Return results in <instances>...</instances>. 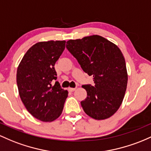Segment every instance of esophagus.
Masks as SVG:
<instances>
[{
	"label": "esophagus",
	"mask_w": 151,
	"mask_h": 151,
	"mask_svg": "<svg viewBox=\"0 0 151 151\" xmlns=\"http://www.w3.org/2000/svg\"><path fill=\"white\" fill-rule=\"evenodd\" d=\"M76 89H77L76 87H75V88H71V87H69V88L68 89H69V91H70V92H74V90H76Z\"/></svg>",
	"instance_id": "esophagus-1"
}]
</instances>
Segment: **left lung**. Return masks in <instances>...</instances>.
I'll use <instances>...</instances> for the list:
<instances>
[{"mask_svg": "<svg viewBox=\"0 0 151 151\" xmlns=\"http://www.w3.org/2000/svg\"><path fill=\"white\" fill-rule=\"evenodd\" d=\"M66 47L82 70L93 77L94 86H82L87 93L81 102L84 112L95 120L109 118L121 105L127 88L126 64L120 49L98 35L69 40Z\"/></svg>", "mask_w": 151, "mask_h": 151, "instance_id": "left-lung-1", "label": "left lung"}]
</instances>
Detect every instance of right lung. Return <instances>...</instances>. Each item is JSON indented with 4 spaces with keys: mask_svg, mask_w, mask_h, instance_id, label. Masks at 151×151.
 Listing matches in <instances>:
<instances>
[{
    "mask_svg": "<svg viewBox=\"0 0 151 151\" xmlns=\"http://www.w3.org/2000/svg\"><path fill=\"white\" fill-rule=\"evenodd\" d=\"M65 41L36 43L26 51L17 69L20 97L31 115L43 122H51L62 114L68 96L57 79L54 65L65 49Z\"/></svg>",
    "mask_w": 151,
    "mask_h": 151,
    "instance_id": "obj_1",
    "label": "right lung"
}]
</instances>
